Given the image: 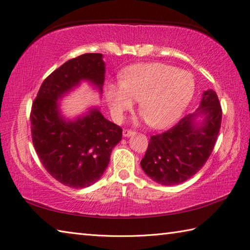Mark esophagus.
Listing matches in <instances>:
<instances>
[{"mask_svg": "<svg viewBox=\"0 0 250 250\" xmlns=\"http://www.w3.org/2000/svg\"><path fill=\"white\" fill-rule=\"evenodd\" d=\"M122 134H124L125 137H130L132 135H134L135 132L132 131V130H129V129H125L124 131H122Z\"/></svg>", "mask_w": 250, "mask_h": 250, "instance_id": "34e87169", "label": "esophagus"}]
</instances>
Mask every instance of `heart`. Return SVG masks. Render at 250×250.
I'll use <instances>...</instances> for the list:
<instances>
[{
    "instance_id": "1",
    "label": "heart",
    "mask_w": 250,
    "mask_h": 250,
    "mask_svg": "<svg viewBox=\"0 0 250 250\" xmlns=\"http://www.w3.org/2000/svg\"><path fill=\"white\" fill-rule=\"evenodd\" d=\"M193 75L164 63H143L122 72L119 83L107 88L109 107L116 119L139 101V111L146 124L166 129L176 122L192 99Z\"/></svg>"
}]
</instances>
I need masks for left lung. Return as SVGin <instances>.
<instances>
[{
	"mask_svg": "<svg viewBox=\"0 0 250 250\" xmlns=\"http://www.w3.org/2000/svg\"><path fill=\"white\" fill-rule=\"evenodd\" d=\"M222 110L214 90L203 92L195 113L185 116L172 129L152 135L143 171L164 186L182 184L199 172L214 149L221 125ZM202 117V121L196 119Z\"/></svg>",
	"mask_w": 250,
	"mask_h": 250,
	"instance_id": "8db88e82",
	"label": "left lung"
}]
</instances>
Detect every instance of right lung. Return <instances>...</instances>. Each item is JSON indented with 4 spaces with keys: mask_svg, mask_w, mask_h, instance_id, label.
I'll return each mask as SVG.
<instances>
[{
    "mask_svg": "<svg viewBox=\"0 0 250 250\" xmlns=\"http://www.w3.org/2000/svg\"><path fill=\"white\" fill-rule=\"evenodd\" d=\"M105 63L102 54H84L66 61L42 83L32 105V141L46 171L71 188L97 183L107 167L122 129L108 121L99 108H90L74 120L61 115L60 102L82 82L102 93Z\"/></svg>",
    "mask_w": 250,
    "mask_h": 250,
    "instance_id": "1",
    "label": "right lung"
}]
</instances>
